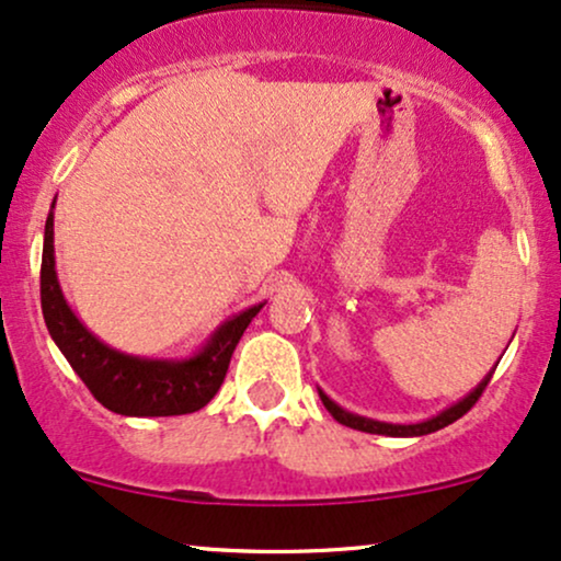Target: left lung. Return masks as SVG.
I'll return each mask as SVG.
<instances>
[{"instance_id":"8db88e82","label":"left lung","mask_w":561,"mask_h":561,"mask_svg":"<svg viewBox=\"0 0 561 561\" xmlns=\"http://www.w3.org/2000/svg\"><path fill=\"white\" fill-rule=\"evenodd\" d=\"M489 380H492V373L486 375L484 380L479 382L477 391H471L469 396H466L463 401H458L456 407L445 409L443 414L432 416V420L427 422H420V424H386V422H375V420H365V416H357V414H350V411H344L342 407H336L329 396L321 393V401L323 407L329 409V414L336 420L339 424H344V427H352V430H359V432H370V435H391V437H416V435H430V432H437L443 427H448V424H453L456 420H460V416L466 414V411H471L473 403H477L481 399V393L486 391Z\"/></svg>"}]
</instances>
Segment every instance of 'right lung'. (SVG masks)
I'll list each match as a JSON object with an SVG mask.
<instances>
[{
	"mask_svg": "<svg viewBox=\"0 0 561 561\" xmlns=\"http://www.w3.org/2000/svg\"><path fill=\"white\" fill-rule=\"evenodd\" d=\"M41 310L56 346L105 409L124 416H179L215 399L232 352L261 305L230 318L196 357L183 363L139 359L111 350L77 321L64 300L54 268V211H48L41 259Z\"/></svg>",
	"mask_w": 561,
	"mask_h": 561,
	"instance_id": "add662e5",
	"label": "right lung"
}]
</instances>
